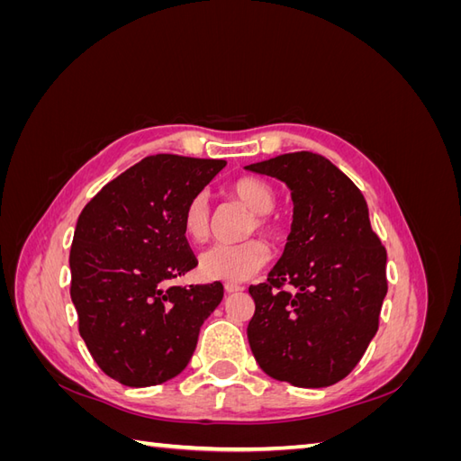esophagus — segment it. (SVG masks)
I'll return each instance as SVG.
<instances>
[{
	"label": "esophagus",
	"instance_id": "34e87169",
	"mask_svg": "<svg viewBox=\"0 0 461 461\" xmlns=\"http://www.w3.org/2000/svg\"><path fill=\"white\" fill-rule=\"evenodd\" d=\"M240 290H242V286H239V285H232V283L225 285V292H229V294L230 292H240Z\"/></svg>",
	"mask_w": 461,
	"mask_h": 461
}]
</instances>
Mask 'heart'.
Here are the masks:
<instances>
[{"label":"heart","mask_w":461,"mask_h":461,"mask_svg":"<svg viewBox=\"0 0 461 461\" xmlns=\"http://www.w3.org/2000/svg\"><path fill=\"white\" fill-rule=\"evenodd\" d=\"M230 194L244 203L249 212H254V219L249 221L248 234L258 229L267 234L269 239L278 236L276 221L269 215L276 205V192L271 185L259 178L244 176L230 186ZM183 229L188 239L202 242L209 232V207L205 194H196L185 207ZM269 246L259 239L246 240L240 244H215L202 252L198 259L200 275L207 281H227L242 283L254 276L265 263L269 261Z\"/></svg>","instance_id":"heart-1"}]
</instances>
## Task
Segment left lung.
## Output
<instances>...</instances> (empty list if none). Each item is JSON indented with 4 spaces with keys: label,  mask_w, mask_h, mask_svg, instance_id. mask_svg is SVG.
Returning <instances> with one entry per match:
<instances>
[{
    "label": "left lung",
    "mask_w": 461,
    "mask_h": 461,
    "mask_svg": "<svg viewBox=\"0 0 461 461\" xmlns=\"http://www.w3.org/2000/svg\"><path fill=\"white\" fill-rule=\"evenodd\" d=\"M246 169L283 180L294 202L281 259L267 283L249 286V348L276 381L330 386L357 366L379 329L386 249L364 194L327 158L294 151Z\"/></svg>",
    "instance_id": "1"
}]
</instances>
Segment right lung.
Wrapping results in <instances>:
<instances>
[{
  "mask_svg": "<svg viewBox=\"0 0 461 461\" xmlns=\"http://www.w3.org/2000/svg\"><path fill=\"white\" fill-rule=\"evenodd\" d=\"M227 165L158 153L121 173L78 215L71 300L100 369L124 386H153L183 371L222 285L167 286L198 265L183 213Z\"/></svg>",
  "mask_w": 461,
  "mask_h": 461,
  "instance_id": "1",
  "label": "right lung"
}]
</instances>
